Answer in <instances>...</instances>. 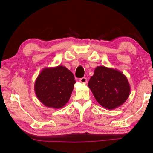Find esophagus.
I'll use <instances>...</instances> for the list:
<instances>
[{"mask_svg":"<svg viewBox=\"0 0 153 153\" xmlns=\"http://www.w3.org/2000/svg\"><path fill=\"white\" fill-rule=\"evenodd\" d=\"M79 82L81 83H87V79L85 77H83V78L79 79Z\"/></svg>","mask_w":153,"mask_h":153,"instance_id":"obj_1","label":"esophagus"}]
</instances>
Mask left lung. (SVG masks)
<instances>
[{"label": "left lung", "instance_id": "left-lung-1", "mask_svg": "<svg viewBox=\"0 0 153 153\" xmlns=\"http://www.w3.org/2000/svg\"><path fill=\"white\" fill-rule=\"evenodd\" d=\"M88 85L102 107L112 110L123 105L130 94L126 76L116 69L97 66Z\"/></svg>", "mask_w": 153, "mask_h": 153}]
</instances>
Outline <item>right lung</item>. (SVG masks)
I'll return each instance as SVG.
<instances>
[{
  "label": "right lung",
  "instance_id": "add662e5",
  "mask_svg": "<svg viewBox=\"0 0 153 153\" xmlns=\"http://www.w3.org/2000/svg\"><path fill=\"white\" fill-rule=\"evenodd\" d=\"M75 83L72 72L65 66L45 68L35 81V93L45 106L59 109L68 102Z\"/></svg>",
  "mask_w": 153,
  "mask_h": 153
}]
</instances>
